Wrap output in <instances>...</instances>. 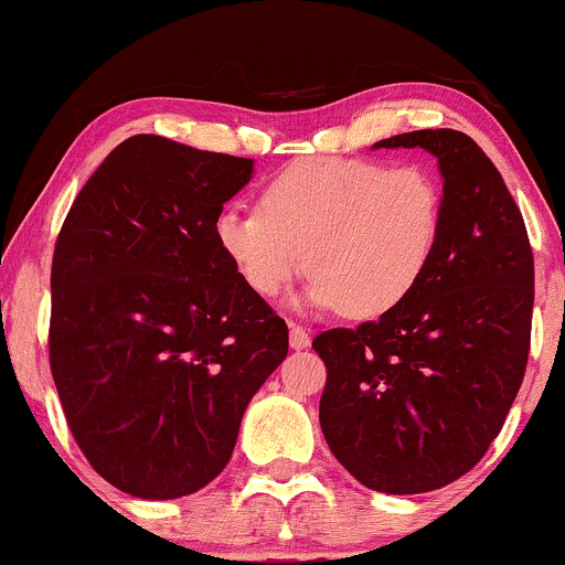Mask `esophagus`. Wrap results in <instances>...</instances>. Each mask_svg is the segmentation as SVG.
Listing matches in <instances>:
<instances>
[{"mask_svg": "<svg viewBox=\"0 0 565 565\" xmlns=\"http://www.w3.org/2000/svg\"><path fill=\"white\" fill-rule=\"evenodd\" d=\"M289 345L295 350H305L310 345L308 329L300 327V323H289Z\"/></svg>", "mask_w": 565, "mask_h": 565, "instance_id": "obj_1", "label": "esophagus"}]
</instances>
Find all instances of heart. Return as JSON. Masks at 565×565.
<instances>
[{"label": "heart", "instance_id": "obj_1", "mask_svg": "<svg viewBox=\"0 0 565 565\" xmlns=\"http://www.w3.org/2000/svg\"><path fill=\"white\" fill-rule=\"evenodd\" d=\"M440 225L444 196L425 167L310 157L263 185L260 210L225 206L212 231L255 295L276 297L308 265L310 302L377 319L423 281Z\"/></svg>", "mask_w": 565, "mask_h": 565}]
</instances>
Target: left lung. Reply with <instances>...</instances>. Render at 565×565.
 I'll return each mask as SVG.
<instances>
[{"mask_svg":"<svg viewBox=\"0 0 565 565\" xmlns=\"http://www.w3.org/2000/svg\"><path fill=\"white\" fill-rule=\"evenodd\" d=\"M380 146L438 159L444 225L398 308L313 340L327 364L319 419L355 481L423 494L476 468L502 430L526 374L534 255L502 174L468 135L419 129Z\"/></svg>","mask_w":565,"mask_h":565,"instance_id":"obj_1","label":"left lung"}]
</instances>
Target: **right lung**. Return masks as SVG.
<instances>
[{
  "instance_id": "1",
  "label": "right lung",
  "mask_w": 565,
  "mask_h": 565,
  "mask_svg": "<svg viewBox=\"0 0 565 565\" xmlns=\"http://www.w3.org/2000/svg\"><path fill=\"white\" fill-rule=\"evenodd\" d=\"M249 178L252 159L132 135L57 233L50 369L76 446L132 497L215 481L246 404L287 359V323L212 231Z\"/></svg>"
}]
</instances>
